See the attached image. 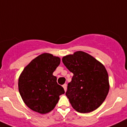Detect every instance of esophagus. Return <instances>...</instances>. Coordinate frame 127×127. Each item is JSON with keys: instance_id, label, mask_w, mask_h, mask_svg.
Masks as SVG:
<instances>
[{"instance_id": "obj_1", "label": "esophagus", "mask_w": 127, "mask_h": 127, "mask_svg": "<svg viewBox=\"0 0 127 127\" xmlns=\"http://www.w3.org/2000/svg\"><path fill=\"white\" fill-rule=\"evenodd\" d=\"M63 88H64V90L65 92H66V90H67V84L65 83L64 85H63Z\"/></svg>"}]
</instances>
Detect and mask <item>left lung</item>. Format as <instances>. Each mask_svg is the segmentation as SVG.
Segmentation results:
<instances>
[{
    "label": "left lung",
    "mask_w": 127,
    "mask_h": 127,
    "mask_svg": "<svg viewBox=\"0 0 127 127\" xmlns=\"http://www.w3.org/2000/svg\"><path fill=\"white\" fill-rule=\"evenodd\" d=\"M62 62L74 74L65 94L72 107L81 113L98 108L109 90L105 67L92 56L81 51L63 57Z\"/></svg>",
    "instance_id": "1"
}]
</instances>
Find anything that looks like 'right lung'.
Segmentation results:
<instances>
[{
  "label": "right lung",
  "mask_w": 127,
  "mask_h": 127,
  "mask_svg": "<svg viewBox=\"0 0 127 127\" xmlns=\"http://www.w3.org/2000/svg\"><path fill=\"white\" fill-rule=\"evenodd\" d=\"M60 58L43 53L34 58L23 69L18 80V89L23 102L35 112L46 114L53 109L59 96L65 93L57 82L53 72Z\"/></svg>",
  "instance_id": "right-lung-1"
}]
</instances>
